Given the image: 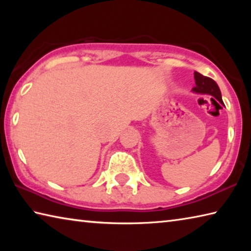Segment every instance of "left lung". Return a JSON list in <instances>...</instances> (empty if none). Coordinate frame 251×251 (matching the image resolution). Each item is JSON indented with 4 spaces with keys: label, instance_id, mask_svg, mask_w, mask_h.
Here are the masks:
<instances>
[{
    "label": "left lung",
    "instance_id": "1",
    "mask_svg": "<svg viewBox=\"0 0 251 251\" xmlns=\"http://www.w3.org/2000/svg\"><path fill=\"white\" fill-rule=\"evenodd\" d=\"M194 77L195 83H196V86L192 90L194 93H197V94L211 95L214 96L216 100H219L220 103L224 104L222 99V93H220L218 85L214 79L207 77V76H203L201 73H198V72H195Z\"/></svg>",
    "mask_w": 251,
    "mask_h": 251
}]
</instances>
